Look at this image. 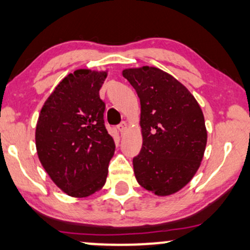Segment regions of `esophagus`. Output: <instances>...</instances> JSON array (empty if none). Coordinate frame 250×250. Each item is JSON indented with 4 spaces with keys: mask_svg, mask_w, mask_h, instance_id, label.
I'll use <instances>...</instances> for the list:
<instances>
[{
    "mask_svg": "<svg viewBox=\"0 0 250 250\" xmlns=\"http://www.w3.org/2000/svg\"><path fill=\"white\" fill-rule=\"evenodd\" d=\"M118 130L120 131V134H123V132H125V130H127V123L125 122H122V123H120V125H118Z\"/></svg>",
    "mask_w": 250,
    "mask_h": 250,
    "instance_id": "esophagus-1",
    "label": "esophagus"
}]
</instances>
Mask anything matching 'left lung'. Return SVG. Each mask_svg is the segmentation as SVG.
<instances>
[{"mask_svg":"<svg viewBox=\"0 0 250 250\" xmlns=\"http://www.w3.org/2000/svg\"><path fill=\"white\" fill-rule=\"evenodd\" d=\"M141 102L143 144L132 159L137 182L158 196L185 187L197 172L207 146L204 115L194 96L156 67L122 71Z\"/></svg>","mask_w":250,"mask_h":250,"instance_id":"8db88e82","label":"left lung"}]
</instances>
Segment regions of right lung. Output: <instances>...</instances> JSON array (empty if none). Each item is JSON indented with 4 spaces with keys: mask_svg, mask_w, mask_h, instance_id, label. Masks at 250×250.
<instances>
[{
    "mask_svg": "<svg viewBox=\"0 0 250 250\" xmlns=\"http://www.w3.org/2000/svg\"><path fill=\"white\" fill-rule=\"evenodd\" d=\"M107 71L78 69L65 76L40 110L37 153L43 168L63 192L87 197L99 191L115 151L104 121L99 90Z\"/></svg>",
    "mask_w": 250,
    "mask_h": 250,
    "instance_id": "right-lung-1",
    "label": "right lung"
}]
</instances>
